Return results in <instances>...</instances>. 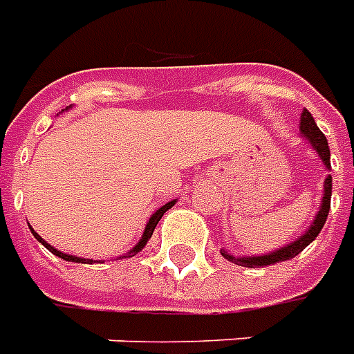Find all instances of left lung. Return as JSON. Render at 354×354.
<instances>
[{"mask_svg": "<svg viewBox=\"0 0 354 354\" xmlns=\"http://www.w3.org/2000/svg\"><path fill=\"white\" fill-rule=\"evenodd\" d=\"M301 134L306 136V140L313 143V147H315L318 155L322 157L324 165L330 169L332 165H330V147H328V140H326V136L320 132V128L316 126L315 118L313 115L308 113V111H303V115H301ZM330 201H332V176L326 178V182H324V199L322 205H320V211L316 214L315 222L310 224V228L308 232H305L303 236L295 239L293 243H289L288 247H281L278 251H274L270 254H263V257H243V259H236V257H232L226 251H220L222 257H226L228 261L232 263L239 264V266H247V268H257V266H268V264H276L281 263V261H289V259H293V257H297L303 249H305L310 241H315L316 236L320 234V230L324 228V224H326V218H328V212H330Z\"/></svg>", "mask_w": 354, "mask_h": 354, "instance_id": "8db88e82", "label": "left lung"}]
</instances>
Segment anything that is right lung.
<instances>
[{
  "label": "right lung",
  "instance_id": "right-lung-1",
  "mask_svg": "<svg viewBox=\"0 0 354 354\" xmlns=\"http://www.w3.org/2000/svg\"><path fill=\"white\" fill-rule=\"evenodd\" d=\"M172 205H174V201L167 203V205H162L159 211L153 214L151 218H149V222H147V226H145V232H143V237H142V239H140V243H138V245H136L134 249H132V251L128 253V257H134L136 253H140V251H142L143 247H145V243L149 241V237L153 236V230H155V226L159 224L160 216H162L165 212L169 211ZM32 234H34V237H36V239H38L39 243L46 247V249H49L51 253L57 254V257H61V259H65V261H68V263H90V261H86V259H78V257H73V254H66V253H61V251H57L55 247H51V245H49V243H46V241H44V239H41V237H39L38 234L34 232V230H32Z\"/></svg>",
  "mask_w": 354,
  "mask_h": 354
}]
</instances>
